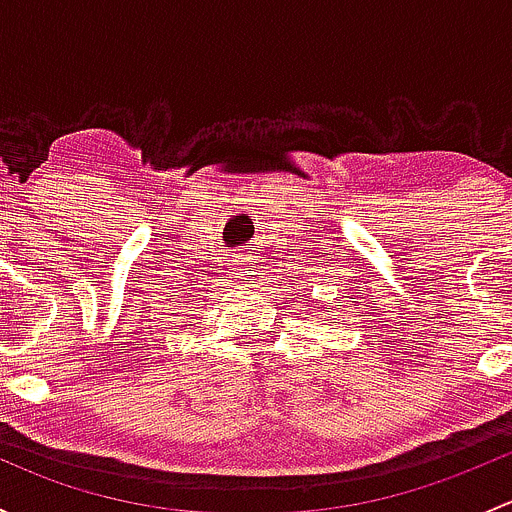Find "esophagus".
Masks as SVG:
<instances>
[{
	"instance_id": "obj_1",
	"label": "esophagus",
	"mask_w": 512,
	"mask_h": 512,
	"mask_svg": "<svg viewBox=\"0 0 512 512\" xmlns=\"http://www.w3.org/2000/svg\"><path fill=\"white\" fill-rule=\"evenodd\" d=\"M242 280H245V277H242Z\"/></svg>"
}]
</instances>
